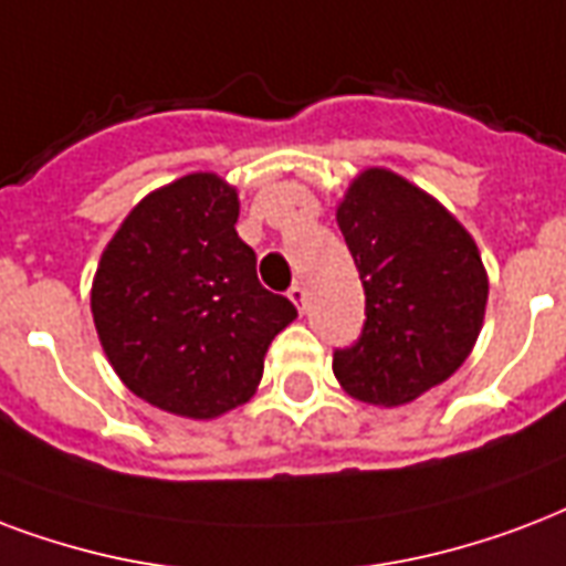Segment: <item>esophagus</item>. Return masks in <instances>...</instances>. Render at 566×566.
Listing matches in <instances>:
<instances>
[{
    "mask_svg": "<svg viewBox=\"0 0 566 566\" xmlns=\"http://www.w3.org/2000/svg\"><path fill=\"white\" fill-rule=\"evenodd\" d=\"M287 300L302 312V308H305V287H302V284H293L291 291H287Z\"/></svg>",
    "mask_w": 566,
    "mask_h": 566,
    "instance_id": "34e87169",
    "label": "esophagus"
}]
</instances>
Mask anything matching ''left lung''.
Masks as SVG:
<instances>
[{
    "instance_id": "left-lung-1",
    "label": "left lung",
    "mask_w": 566,
    "mask_h": 566,
    "mask_svg": "<svg viewBox=\"0 0 566 566\" xmlns=\"http://www.w3.org/2000/svg\"><path fill=\"white\" fill-rule=\"evenodd\" d=\"M335 216L365 287V326L332 370L353 398L400 407L472 353L490 293L481 252L437 198L388 168L361 171Z\"/></svg>"
}]
</instances>
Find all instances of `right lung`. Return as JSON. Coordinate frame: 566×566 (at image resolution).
Masks as SVG:
<instances>
[{
	"instance_id": "1",
	"label": "right lung",
	"mask_w": 566,
	"mask_h": 566,
	"mask_svg": "<svg viewBox=\"0 0 566 566\" xmlns=\"http://www.w3.org/2000/svg\"><path fill=\"white\" fill-rule=\"evenodd\" d=\"M237 189L196 171L150 192L103 249L92 314L106 359L150 407L216 418L252 398L296 308L258 282Z\"/></svg>"
}]
</instances>
